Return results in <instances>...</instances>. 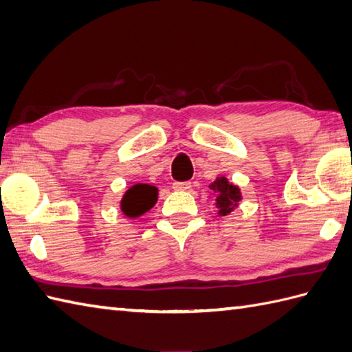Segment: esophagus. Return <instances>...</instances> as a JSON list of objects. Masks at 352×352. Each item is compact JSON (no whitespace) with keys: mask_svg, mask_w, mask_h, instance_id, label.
Instances as JSON below:
<instances>
[{"mask_svg":"<svg viewBox=\"0 0 352 352\" xmlns=\"http://www.w3.org/2000/svg\"><path fill=\"white\" fill-rule=\"evenodd\" d=\"M173 190H176V191H190L191 190V182H175Z\"/></svg>","mask_w":352,"mask_h":352,"instance_id":"1","label":"esophagus"}]
</instances>
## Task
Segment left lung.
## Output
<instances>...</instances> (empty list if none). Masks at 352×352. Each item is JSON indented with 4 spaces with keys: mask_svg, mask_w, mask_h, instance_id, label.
Returning a JSON list of instances; mask_svg holds the SVG:
<instances>
[{
    "mask_svg": "<svg viewBox=\"0 0 352 352\" xmlns=\"http://www.w3.org/2000/svg\"><path fill=\"white\" fill-rule=\"evenodd\" d=\"M210 191L215 197L213 206L218 209V217L230 215L242 200V191L239 185L230 182L226 176H218L210 185Z\"/></svg>",
    "mask_w": 352,
    "mask_h": 352,
    "instance_id": "1",
    "label": "left lung"
}]
</instances>
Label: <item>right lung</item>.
<instances>
[{"instance_id":"right-lung-1","label":"right lung","mask_w":352,"mask_h":352,"mask_svg":"<svg viewBox=\"0 0 352 352\" xmlns=\"http://www.w3.org/2000/svg\"><path fill=\"white\" fill-rule=\"evenodd\" d=\"M158 201V188L148 184H135L128 188L121 199V212L126 218L135 219L149 212Z\"/></svg>"}]
</instances>
